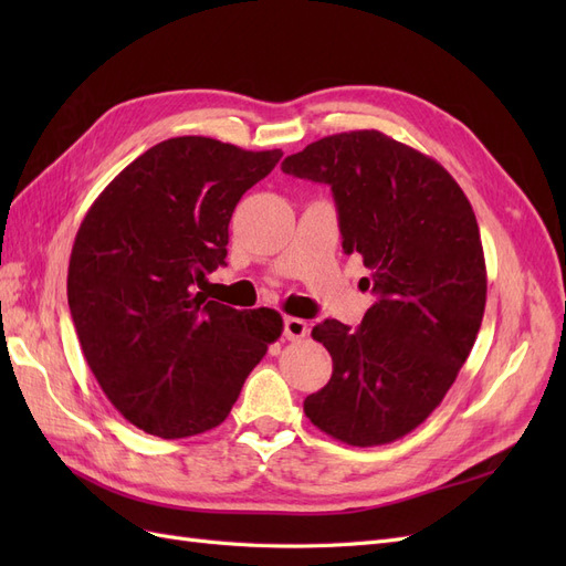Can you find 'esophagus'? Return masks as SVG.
Segmentation results:
<instances>
[{"label":"esophagus","mask_w":566,"mask_h":566,"mask_svg":"<svg viewBox=\"0 0 566 566\" xmlns=\"http://www.w3.org/2000/svg\"><path fill=\"white\" fill-rule=\"evenodd\" d=\"M283 335L287 339H302V337L310 335V325H306V321H302V318L287 316L285 323H283Z\"/></svg>","instance_id":"1"}]
</instances>
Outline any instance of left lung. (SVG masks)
<instances>
[{
    "label": "left lung",
    "instance_id": "obj_1",
    "mask_svg": "<svg viewBox=\"0 0 566 566\" xmlns=\"http://www.w3.org/2000/svg\"><path fill=\"white\" fill-rule=\"evenodd\" d=\"M281 169L333 188L342 248L364 256L378 295L356 328L325 318L312 331L333 375L304 413L349 447L397 441L447 397L484 318L472 205L434 158L378 129L323 136Z\"/></svg>",
    "mask_w": 566,
    "mask_h": 566
}]
</instances>
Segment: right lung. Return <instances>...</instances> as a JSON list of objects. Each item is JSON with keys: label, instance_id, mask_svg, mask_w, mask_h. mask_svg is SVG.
Returning <instances> with one entry per match:
<instances>
[{"label": "right lung", "instance_id": "right-lung-1", "mask_svg": "<svg viewBox=\"0 0 566 566\" xmlns=\"http://www.w3.org/2000/svg\"><path fill=\"white\" fill-rule=\"evenodd\" d=\"M281 158L177 136L129 163L84 214L67 304L96 382L139 430L184 439L221 424L281 337L279 312L198 293L227 264L238 200Z\"/></svg>", "mask_w": 566, "mask_h": 566}]
</instances>
